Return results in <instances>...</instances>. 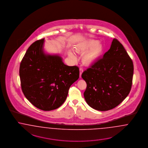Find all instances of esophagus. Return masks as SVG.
I'll list each match as a JSON object with an SVG mask.
<instances>
[{"instance_id":"34e87169","label":"esophagus","mask_w":148,"mask_h":148,"mask_svg":"<svg viewBox=\"0 0 148 148\" xmlns=\"http://www.w3.org/2000/svg\"><path fill=\"white\" fill-rule=\"evenodd\" d=\"M79 71H80V77H82V74L83 73V71H84L83 68L80 67V69H79Z\"/></svg>"}]
</instances>
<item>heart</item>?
Returning <instances> with one entry per match:
<instances>
[{
  "mask_svg": "<svg viewBox=\"0 0 148 148\" xmlns=\"http://www.w3.org/2000/svg\"><path fill=\"white\" fill-rule=\"evenodd\" d=\"M96 40H91L88 42L85 47V51H88L84 57V60L86 64H90L94 62L101 54L103 51V47ZM71 56L75 58V56L71 53Z\"/></svg>",
  "mask_w": 148,
  "mask_h": 148,
  "instance_id": "1",
  "label": "heart"
}]
</instances>
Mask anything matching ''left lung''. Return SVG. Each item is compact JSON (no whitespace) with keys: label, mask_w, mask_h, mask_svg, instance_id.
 <instances>
[{"label":"left lung","mask_w":148,"mask_h":148,"mask_svg":"<svg viewBox=\"0 0 148 148\" xmlns=\"http://www.w3.org/2000/svg\"><path fill=\"white\" fill-rule=\"evenodd\" d=\"M134 66L123 45L114 38L110 49L82 75L84 96L92 108L105 111L119 105L130 92Z\"/></svg>","instance_id":"8db88e82"}]
</instances>
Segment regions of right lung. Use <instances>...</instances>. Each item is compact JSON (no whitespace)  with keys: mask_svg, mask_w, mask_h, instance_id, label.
<instances>
[{"mask_svg":"<svg viewBox=\"0 0 148 148\" xmlns=\"http://www.w3.org/2000/svg\"><path fill=\"white\" fill-rule=\"evenodd\" d=\"M44 40L34 42L27 49L19 75L26 98L36 107L51 111L64 102L71 86L79 77V69L65 65L59 56L46 54Z\"/></svg>","mask_w":148,"mask_h":148,"instance_id":"add662e5","label":"right lung"}]
</instances>
